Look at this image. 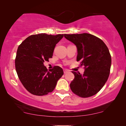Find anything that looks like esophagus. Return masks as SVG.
Here are the masks:
<instances>
[{"label":"esophagus","instance_id":"obj_1","mask_svg":"<svg viewBox=\"0 0 126 126\" xmlns=\"http://www.w3.org/2000/svg\"><path fill=\"white\" fill-rule=\"evenodd\" d=\"M69 72V70H68V69H63V73H64L65 74L68 73Z\"/></svg>","mask_w":126,"mask_h":126}]
</instances>
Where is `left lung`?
<instances>
[{"instance_id":"obj_1","label":"left lung","mask_w":126,"mask_h":126,"mask_svg":"<svg viewBox=\"0 0 126 126\" xmlns=\"http://www.w3.org/2000/svg\"><path fill=\"white\" fill-rule=\"evenodd\" d=\"M77 49V61L84 66L83 75L72 72L75 79L70 84L72 92L81 97H88L99 92L110 75L111 56L101 39L88 33L64 34Z\"/></svg>"}]
</instances>
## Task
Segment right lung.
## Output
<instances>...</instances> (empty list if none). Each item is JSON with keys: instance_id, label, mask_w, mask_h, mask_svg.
Wrapping results in <instances>:
<instances>
[{"instance_id": "right-lung-1", "label": "right lung", "mask_w": 126, "mask_h": 126, "mask_svg": "<svg viewBox=\"0 0 126 126\" xmlns=\"http://www.w3.org/2000/svg\"><path fill=\"white\" fill-rule=\"evenodd\" d=\"M63 37V34H34L18 46L15 69L20 82L32 94L43 96L51 92L63 75L61 67L55 66L47 70L44 65L45 61L52 58L55 46Z\"/></svg>"}]
</instances>
